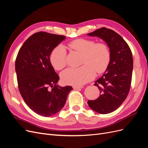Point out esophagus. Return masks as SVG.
Segmentation results:
<instances>
[{
  "instance_id": "esophagus-1",
  "label": "esophagus",
  "mask_w": 148,
  "mask_h": 148,
  "mask_svg": "<svg viewBox=\"0 0 148 148\" xmlns=\"http://www.w3.org/2000/svg\"><path fill=\"white\" fill-rule=\"evenodd\" d=\"M73 88L74 89H82L83 88V86H75L73 87Z\"/></svg>"
}]
</instances>
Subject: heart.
Returning <instances> with one entry per match:
<instances>
[{"mask_svg":"<svg viewBox=\"0 0 148 148\" xmlns=\"http://www.w3.org/2000/svg\"><path fill=\"white\" fill-rule=\"evenodd\" d=\"M68 46L72 50L83 53V64L79 68H69L61 74L62 82L66 84L80 86L91 81L97 73L104 72L109 65L110 53L106 44L94 40L77 39L70 42ZM50 60L53 68L63 69L66 65V51L59 45L52 52Z\"/></svg>","mask_w":148,"mask_h":148,"instance_id":"heart-1","label":"heart"}]
</instances>
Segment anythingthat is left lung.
I'll list each match as a JSON object with an SVG mask.
<instances>
[{
	"label": "left lung",
	"instance_id": "1",
	"mask_svg": "<svg viewBox=\"0 0 148 148\" xmlns=\"http://www.w3.org/2000/svg\"><path fill=\"white\" fill-rule=\"evenodd\" d=\"M88 35L104 41L110 53L108 66L95 84L99 89L100 96L88 101V104L97 113L109 114L122 105L129 93L133 67L132 53L122 37L113 30L103 27Z\"/></svg>",
	"mask_w": 148,
	"mask_h": 148
}]
</instances>
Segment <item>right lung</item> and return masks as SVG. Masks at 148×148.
<instances>
[{"mask_svg":"<svg viewBox=\"0 0 148 148\" xmlns=\"http://www.w3.org/2000/svg\"><path fill=\"white\" fill-rule=\"evenodd\" d=\"M65 39L62 35L40 32L26 39L18 53L15 71L21 95L29 108L51 117L63 108L71 86L61 87L50 61L53 49Z\"/></svg>","mask_w":148,"mask_h":148,"instance_id":"1","label":"right lung"}]
</instances>
